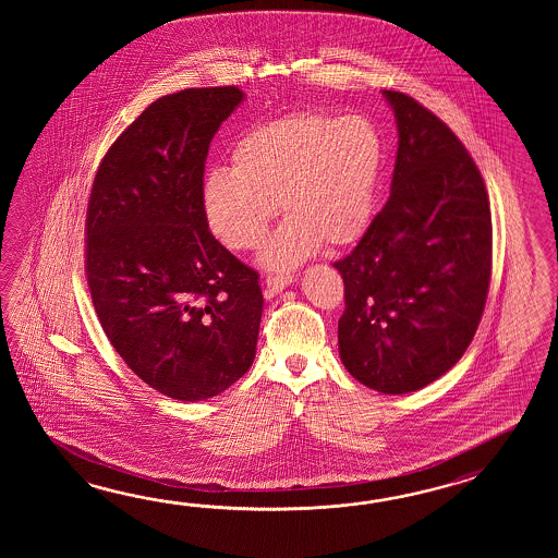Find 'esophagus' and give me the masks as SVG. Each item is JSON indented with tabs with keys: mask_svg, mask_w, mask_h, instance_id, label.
Returning <instances> with one entry per match:
<instances>
[{
	"mask_svg": "<svg viewBox=\"0 0 558 558\" xmlns=\"http://www.w3.org/2000/svg\"><path fill=\"white\" fill-rule=\"evenodd\" d=\"M295 279L296 277L293 274L267 275L265 283H267V287H269L274 293H279V291H283L284 287L295 283Z\"/></svg>",
	"mask_w": 558,
	"mask_h": 558,
	"instance_id": "obj_1",
	"label": "esophagus"
}]
</instances>
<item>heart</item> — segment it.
Returning <instances> with one entry per match:
<instances>
[{
	"label": "heart",
	"mask_w": 558,
	"mask_h": 558,
	"mask_svg": "<svg viewBox=\"0 0 558 558\" xmlns=\"http://www.w3.org/2000/svg\"><path fill=\"white\" fill-rule=\"evenodd\" d=\"M385 142L363 116L293 111L239 137L231 169H214L202 187L205 221L229 250L262 245L277 215L283 226L262 263L291 269L319 250L353 245L365 235L379 197Z\"/></svg>",
	"instance_id": "b5f03b06"
}]
</instances>
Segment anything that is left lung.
<instances>
[{
	"instance_id": "left-lung-1",
	"label": "left lung",
	"mask_w": 558,
	"mask_h": 558,
	"mask_svg": "<svg viewBox=\"0 0 558 558\" xmlns=\"http://www.w3.org/2000/svg\"><path fill=\"white\" fill-rule=\"evenodd\" d=\"M399 149L391 197L332 267L344 283L339 353L368 389L413 392L463 356L485 311L493 223L473 157L427 107L383 89Z\"/></svg>"
}]
</instances>
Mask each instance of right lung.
Returning <instances> with one entry per match:
<instances>
[{"mask_svg":"<svg viewBox=\"0 0 558 558\" xmlns=\"http://www.w3.org/2000/svg\"><path fill=\"white\" fill-rule=\"evenodd\" d=\"M235 85L163 95L107 149L85 217L95 313L128 367L155 391L205 401L253 365L259 275L205 221L203 171Z\"/></svg>","mask_w":558,"mask_h":558,"instance_id":"add662e5","label":"right lung"}]
</instances>
